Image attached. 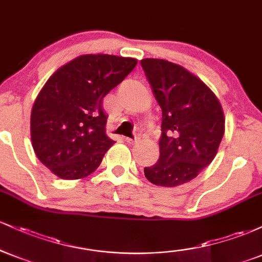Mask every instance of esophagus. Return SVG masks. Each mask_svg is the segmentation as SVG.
Masks as SVG:
<instances>
[{
    "label": "esophagus",
    "mask_w": 262,
    "mask_h": 262,
    "mask_svg": "<svg viewBox=\"0 0 262 262\" xmlns=\"http://www.w3.org/2000/svg\"><path fill=\"white\" fill-rule=\"evenodd\" d=\"M139 140H140L139 137L134 138V139H132V138H125V141H127V143H129V144H137Z\"/></svg>",
    "instance_id": "34e87169"
}]
</instances>
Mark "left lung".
<instances>
[{"mask_svg": "<svg viewBox=\"0 0 262 262\" xmlns=\"http://www.w3.org/2000/svg\"><path fill=\"white\" fill-rule=\"evenodd\" d=\"M140 64L162 111L160 158L144 173L154 185L176 187L197 177L217 155L223 110L212 90L182 66L162 59Z\"/></svg>", "mask_w": 262, "mask_h": 262, "instance_id": "obj_1", "label": "left lung"}]
</instances>
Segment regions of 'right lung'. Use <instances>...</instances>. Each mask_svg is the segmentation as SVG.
<instances>
[{
  "instance_id": "1",
  "label": "right lung",
  "mask_w": 262,
  "mask_h": 262,
  "mask_svg": "<svg viewBox=\"0 0 262 262\" xmlns=\"http://www.w3.org/2000/svg\"><path fill=\"white\" fill-rule=\"evenodd\" d=\"M137 62L87 54L61 66L45 82L32 108L31 138L37 158L54 175L83 179L100 166L114 144L106 134L103 97Z\"/></svg>"
}]
</instances>
